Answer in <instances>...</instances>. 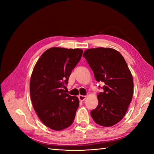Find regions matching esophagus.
Segmentation results:
<instances>
[{"mask_svg":"<svg viewBox=\"0 0 154 154\" xmlns=\"http://www.w3.org/2000/svg\"><path fill=\"white\" fill-rule=\"evenodd\" d=\"M78 98L80 101H83L86 99V96H82V95H79L78 96Z\"/></svg>","mask_w":154,"mask_h":154,"instance_id":"obj_1","label":"esophagus"}]
</instances>
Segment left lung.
Instances as JSON below:
<instances>
[{
    "label": "left lung",
    "mask_w": 154,
    "mask_h": 154,
    "mask_svg": "<svg viewBox=\"0 0 154 154\" xmlns=\"http://www.w3.org/2000/svg\"><path fill=\"white\" fill-rule=\"evenodd\" d=\"M97 82H103V92L97 94L98 105L91 115L103 127H112L122 120L132 99L134 82L125 60L111 48L87 49L83 54ZM100 87V86H99Z\"/></svg>",
    "instance_id": "obj_1"
}]
</instances>
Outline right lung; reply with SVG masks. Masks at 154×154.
I'll list each match as a JSON object with an SVG mask.
<instances>
[{"mask_svg": "<svg viewBox=\"0 0 154 154\" xmlns=\"http://www.w3.org/2000/svg\"><path fill=\"white\" fill-rule=\"evenodd\" d=\"M82 53L80 49L50 48L41 55L32 71L29 85L32 104L41 122L51 129L62 130L74 122L79 100L63 88Z\"/></svg>", "mask_w": 154, "mask_h": 154, "instance_id": "right-lung-1", "label": "right lung"}]
</instances>
